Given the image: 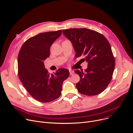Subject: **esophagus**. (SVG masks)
<instances>
[{
	"mask_svg": "<svg viewBox=\"0 0 133 133\" xmlns=\"http://www.w3.org/2000/svg\"><path fill=\"white\" fill-rule=\"evenodd\" d=\"M69 73H70V75H72L74 73V71L73 70H69Z\"/></svg>",
	"mask_w": 133,
	"mask_h": 133,
	"instance_id": "obj_1",
	"label": "esophagus"
}]
</instances>
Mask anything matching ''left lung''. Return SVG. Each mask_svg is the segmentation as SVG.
<instances>
[{"label":"left lung","instance_id":"obj_1","mask_svg":"<svg viewBox=\"0 0 133 133\" xmlns=\"http://www.w3.org/2000/svg\"><path fill=\"white\" fill-rule=\"evenodd\" d=\"M72 42L76 52L75 57L84 56L88 63L84 70H75L80 77L76 83L78 91L83 95L94 96L102 92L111 82L115 67V59L110 44L104 36L87 28H72L63 30Z\"/></svg>","mask_w":133,"mask_h":133}]
</instances>
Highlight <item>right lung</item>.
Listing matches in <instances>:
<instances>
[{"label":"right lung","mask_w":133,"mask_h":133,"mask_svg":"<svg viewBox=\"0 0 133 133\" xmlns=\"http://www.w3.org/2000/svg\"><path fill=\"white\" fill-rule=\"evenodd\" d=\"M62 30L40 33L26 40L22 45L17 58L19 78L34 99L48 103L61 95L63 82L69 75L65 68L50 74L44 61L50 55L52 44L60 36Z\"/></svg>","instance_id":"obj_1"}]
</instances>
